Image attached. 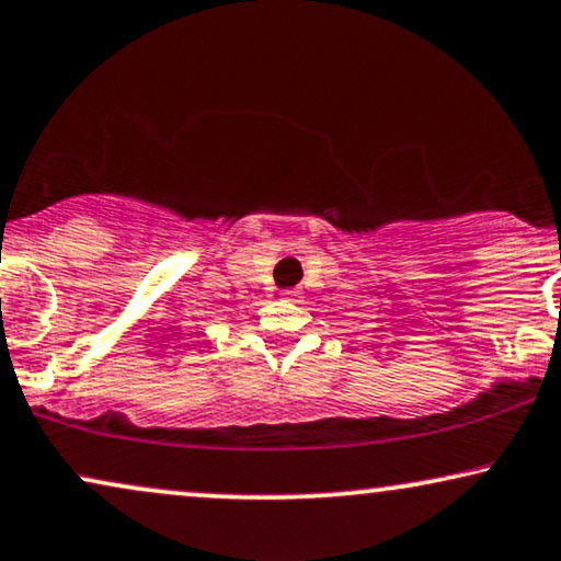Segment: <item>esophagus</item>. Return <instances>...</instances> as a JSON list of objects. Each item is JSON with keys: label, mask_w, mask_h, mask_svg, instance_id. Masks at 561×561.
Returning <instances> with one entry per match:
<instances>
[{"label": "esophagus", "mask_w": 561, "mask_h": 561, "mask_svg": "<svg viewBox=\"0 0 561 561\" xmlns=\"http://www.w3.org/2000/svg\"><path fill=\"white\" fill-rule=\"evenodd\" d=\"M280 298H286V301H296V298H298V290H294V288L280 290Z\"/></svg>", "instance_id": "1"}]
</instances>
